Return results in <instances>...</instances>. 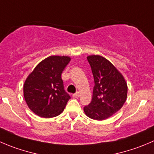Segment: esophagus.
Returning a JSON list of instances; mask_svg holds the SVG:
<instances>
[{
  "instance_id": "34e87169",
  "label": "esophagus",
  "mask_w": 154,
  "mask_h": 154,
  "mask_svg": "<svg viewBox=\"0 0 154 154\" xmlns=\"http://www.w3.org/2000/svg\"><path fill=\"white\" fill-rule=\"evenodd\" d=\"M80 92H77V93H75V94H73V95H72V96L74 97V98H79V97H80Z\"/></svg>"
}]
</instances>
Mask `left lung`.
<instances>
[{
	"label": "left lung",
	"mask_w": 154,
	"mask_h": 154,
	"mask_svg": "<svg viewBox=\"0 0 154 154\" xmlns=\"http://www.w3.org/2000/svg\"><path fill=\"white\" fill-rule=\"evenodd\" d=\"M95 86L90 104L83 110L89 118L104 120L121 109L127 98V83L110 61L98 55L87 56Z\"/></svg>",
	"instance_id": "obj_1"
}]
</instances>
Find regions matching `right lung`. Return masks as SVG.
Segmentation results:
<instances>
[{"label": "right lung", "mask_w": 154, "mask_h": 154, "mask_svg": "<svg viewBox=\"0 0 154 154\" xmlns=\"http://www.w3.org/2000/svg\"><path fill=\"white\" fill-rule=\"evenodd\" d=\"M67 56H50L28 74L23 85L26 104L35 114L55 117L63 112L71 98L64 90L62 73L71 61Z\"/></svg>", "instance_id": "1"}]
</instances>
